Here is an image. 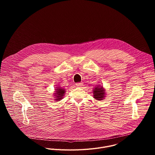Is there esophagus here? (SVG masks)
Instances as JSON below:
<instances>
[{"instance_id": "1", "label": "esophagus", "mask_w": 155, "mask_h": 155, "mask_svg": "<svg viewBox=\"0 0 155 155\" xmlns=\"http://www.w3.org/2000/svg\"><path fill=\"white\" fill-rule=\"evenodd\" d=\"M76 86H77V87H82V86H83V83H77L76 84Z\"/></svg>"}]
</instances>
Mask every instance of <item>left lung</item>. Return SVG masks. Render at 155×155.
Returning a JSON list of instances; mask_svg holds the SVG:
<instances>
[{
  "label": "left lung",
  "mask_w": 155,
  "mask_h": 155,
  "mask_svg": "<svg viewBox=\"0 0 155 155\" xmlns=\"http://www.w3.org/2000/svg\"><path fill=\"white\" fill-rule=\"evenodd\" d=\"M93 94H94V98L98 100L101 101L105 97V90L103 89V87H95L93 89Z\"/></svg>",
  "instance_id": "left-lung-1"
}]
</instances>
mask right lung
Wrapping results in <instances>:
<instances>
[{
	"instance_id": "obj_1",
	"label": "right lung",
	"mask_w": 155,
	"mask_h": 155,
	"mask_svg": "<svg viewBox=\"0 0 155 155\" xmlns=\"http://www.w3.org/2000/svg\"><path fill=\"white\" fill-rule=\"evenodd\" d=\"M57 89H56V93H54V96L55 97V100L58 101H60L61 99H62V96H64V93H65V89L64 88L61 87H56Z\"/></svg>"
}]
</instances>
